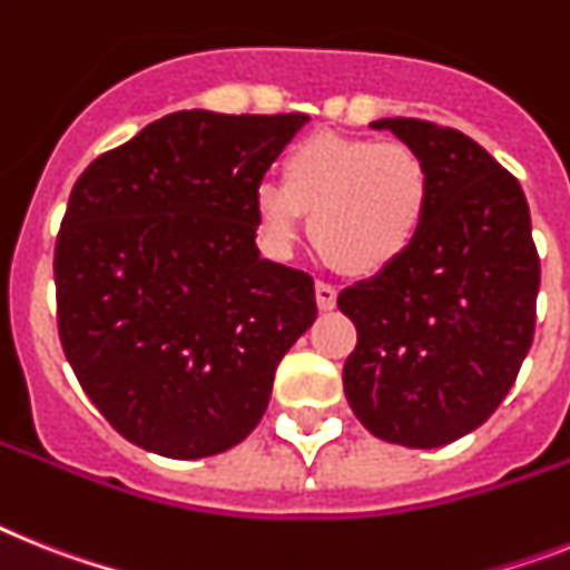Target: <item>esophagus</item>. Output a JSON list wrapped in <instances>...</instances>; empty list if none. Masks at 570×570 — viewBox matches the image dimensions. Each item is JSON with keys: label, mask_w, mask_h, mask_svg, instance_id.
Listing matches in <instances>:
<instances>
[{"label": "esophagus", "mask_w": 570, "mask_h": 570, "mask_svg": "<svg viewBox=\"0 0 570 570\" xmlns=\"http://www.w3.org/2000/svg\"><path fill=\"white\" fill-rule=\"evenodd\" d=\"M336 286L333 284H324V281H318L315 284V304H318V309H333L336 307Z\"/></svg>", "instance_id": "obj_1"}]
</instances>
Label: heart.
Returning a JSON list of instances; mask_svg holds the SVG:
<instances>
[{
  "mask_svg": "<svg viewBox=\"0 0 570 570\" xmlns=\"http://www.w3.org/2000/svg\"><path fill=\"white\" fill-rule=\"evenodd\" d=\"M432 205V174L403 141L318 132L286 153L281 185L255 190V217L275 252L293 246L301 212L324 257L376 275L403 261L417 243Z\"/></svg>",
  "mask_w": 570,
  "mask_h": 570,
  "instance_id": "b5f03b06",
  "label": "heart"
}]
</instances>
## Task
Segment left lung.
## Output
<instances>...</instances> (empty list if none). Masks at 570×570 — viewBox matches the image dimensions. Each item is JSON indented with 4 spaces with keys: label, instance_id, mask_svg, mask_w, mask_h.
Listing matches in <instances>:
<instances>
[{
    "label": "left lung",
    "instance_id": "left-lung-1",
    "mask_svg": "<svg viewBox=\"0 0 570 570\" xmlns=\"http://www.w3.org/2000/svg\"><path fill=\"white\" fill-rule=\"evenodd\" d=\"M371 127L423 156L432 205L403 261L338 295L356 324L344 394L376 438L446 446L499 409L533 344L530 208L519 179L470 136L417 118Z\"/></svg>",
    "mask_w": 570,
    "mask_h": 570
}]
</instances>
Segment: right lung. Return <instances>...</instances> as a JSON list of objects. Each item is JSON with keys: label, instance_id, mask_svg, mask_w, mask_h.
<instances>
[{"label": "right lung", "instance_id": "1", "mask_svg": "<svg viewBox=\"0 0 570 570\" xmlns=\"http://www.w3.org/2000/svg\"><path fill=\"white\" fill-rule=\"evenodd\" d=\"M307 121L181 109L75 181L55 248L60 342L136 446L176 461L237 446L315 322L313 277L255 246V190Z\"/></svg>", "mask_w": 570, "mask_h": 570}]
</instances>
